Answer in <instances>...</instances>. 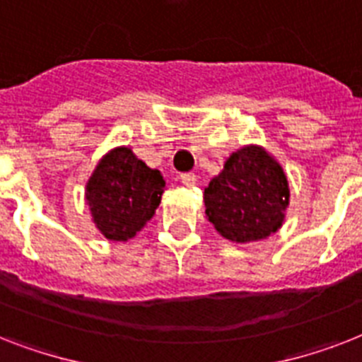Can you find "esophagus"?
I'll use <instances>...</instances> for the list:
<instances>
[{
	"instance_id": "esophagus-1",
	"label": "esophagus",
	"mask_w": 362,
	"mask_h": 362,
	"mask_svg": "<svg viewBox=\"0 0 362 362\" xmlns=\"http://www.w3.org/2000/svg\"><path fill=\"white\" fill-rule=\"evenodd\" d=\"M180 180L184 186L192 187L195 186V182H197V176H195V173H184V175H180Z\"/></svg>"
}]
</instances>
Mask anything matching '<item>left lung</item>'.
Masks as SVG:
<instances>
[{
  "instance_id": "8db88e82",
  "label": "left lung",
  "mask_w": 362,
  "mask_h": 362,
  "mask_svg": "<svg viewBox=\"0 0 362 362\" xmlns=\"http://www.w3.org/2000/svg\"><path fill=\"white\" fill-rule=\"evenodd\" d=\"M289 184L281 165L264 148L250 144L227 158L204 187L209 221L233 242L263 240L284 223Z\"/></svg>"
}]
</instances>
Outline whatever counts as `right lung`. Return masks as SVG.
<instances>
[{
	"label": "right lung",
	"instance_id": "add662e5",
	"mask_svg": "<svg viewBox=\"0 0 362 362\" xmlns=\"http://www.w3.org/2000/svg\"><path fill=\"white\" fill-rule=\"evenodd\" d=\"M165 180L131 152L118 146L99 161L86 184L92 220L105 238L125 242L133 238L156 214Z\"/></svg>",
	"mask_w": 362,
	"mask_h": 362
}]
</instances>
